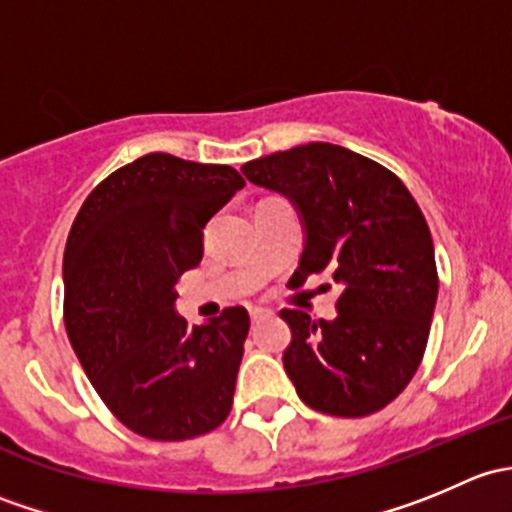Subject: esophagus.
Segmentation results:
<instances>
[{
    "instance_id": "esophagus-1",
    "label": "esophagus",
    "mask_w": 512,
    "mask_h": 512,
    "mask_svg": "<svg viewBox=\"0 0 512 512\" xmlns=\"http://www.w3.org/2000/svg\"><path fill=\"white\" fill-rule=\"evenodd\" d=\"M267 314L265 307H250V319L252 322H257V319H262Z\"/></svg>"
}]
</instances>
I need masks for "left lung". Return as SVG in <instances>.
I'll return each instance as SVG.
<instances>
[{"label":"left lung","instance_id":"left-lung-1","mask_svg":"<svg viewBox=\"0 0 512 512\" xmlns=\"http://www.w3.org/2000/svg\"><path fill=\"white\" fill-rule=\"evenodd\" d=\"M250 183L292 200L304 250L292 285L329 270L337 317L282 309V354L299 399L329 416L381 411L414 379L438 297L431 230L389 168L349 148L307 143L242 165Z\"/></svg>","mask_w":512,"mask_h":512}]
</instances>
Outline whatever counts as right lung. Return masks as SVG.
<instances>
[{
  "label": "right lung",
  "mask_w": 512,
  "mask_h": 512,
  "mask_svg": "<svg viewBox=\"0 0 512 512\" xmlns=\"http://www.w3.org/2000/svg\"><path fill=\"white\" fill-rule=\"evenodd\" d=\"M245 185L230 165L170 153L123 165L91 190L64 250V322L96 394L153 441L203 436L232 409L250 314L190 327L180 275L203 260V227Z\"/></svg>",
  "instance_id": "right-lung-1"
}]
</instances>
